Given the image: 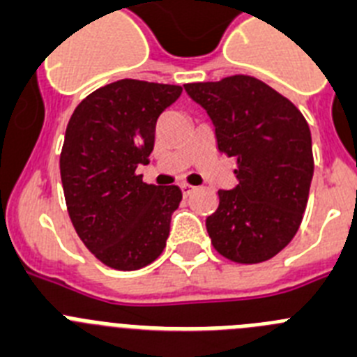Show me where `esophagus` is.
Segmentation results:
<instances>
[{
    "label": "esophagus",
    "mask_w": 357,
    "mask_h": 357,
    "mask_svg": "<svg viewBox=\"0 0 357 357\" xmlns=\"http://www.w3.org/2000/svg\"><path fill=\"white\" fill-rule=\"evenodd\" d=\"M194 190H195V186L186 185V183H185V185H181V192H183V195H185V197H186V195H190Z\"/></svg>",
    "instance_id": "34e87169"
}]
</instances>
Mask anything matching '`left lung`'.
Masks as SVG:
<instances>
[{
    "mask_svg": "<svg viewBox=\"0 0 357 357\" xmlns=\"http://www.w3.org/2000/svg\"><path fill=\"white\" fill-rule=\"evenodd\" d=\"M210 115L218 151L236 158L238 185L218 190L206 218L215 249L236 263L274 258L297 233L313 179L306 119L294 102L252 76L186 83Z\"/></svg>",
    "mask_w": 357,
    "mask_h": 357,
    "instance_id": "left-lung-1",
    "label": "left lung"
}]
</instances>
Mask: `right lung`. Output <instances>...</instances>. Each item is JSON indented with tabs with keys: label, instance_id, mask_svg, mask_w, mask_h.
Wrapping results in <instances>:
<instances>
[{
	"label": "right lung",
	"instance_id": "obj_1",
	"mask_svg": "<svg viewBox=\"0 0 357 357\" xmlns=\"http://www.w3.org/2000/svg\"><path fill=\"white\" fill-rule=\"evenodd\" d=\"M179 85L119 79L86 96L70 115L60 155L67 211L86 249L117 271L155 261L179 206V186L147 185L156 121Z\"/></svg>",
	"mask_w": 357,
	"mask_h": 357
}]
</instances>
